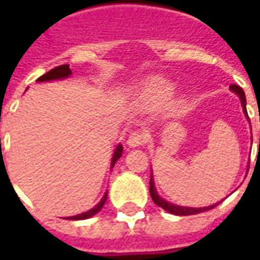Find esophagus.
Instances as JSON below:
<instances>
[{
    "label": "esophagus",
    "mask_w": 260,
    "mask_h": 260,
    "mask_svg": "<svg viewBox=\"0 0 260 260\" xmlns=\"http://www.w3.org/2000/svg\"><path fill=\"white\" fill-rule=\"evenodd\" d=\"M149 140V136L143 130H133L130 136H128V140H127V145L130 147H137V146H143Z\"/></svg>",
    "instance_id": "esophagus-1"
}]
</instances>
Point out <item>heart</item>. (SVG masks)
<instances>
[{"instance_id": "obj_1", "label": "heart", "mask_w": 260, "mask_h": 260, "mask_svg": "<svg viewBox=\"0 0 260 260\" xmlns=\"http://www.w3.org/2000/svg\"><path fill=\"white\" fill-rule=\"evenodd\" d=\"M175 86L171 81L162 76H153L147 79L140 88V100L147 107H162L165 105L174 94Z\"/></svg>"}]
</instances>
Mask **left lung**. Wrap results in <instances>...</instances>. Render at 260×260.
<instances>
[{
  "label": "left lung",
  "mask_w": 260,
  "mask_h": 260,
  "mask_svg": "<svg viewBox=\"0 0 260 260\" xmlns=\"http://www.w3.org/2000/svg\"><path fill=\"white\" fill-rule=\"evenodd\" d=\"M230 88H232V91H235L236 94L240 96V100H242V105H243V111H245V114H247V111H246V96H245V92H243V89H242L239 85H230ZM259 121H260V115H259ZM259 150H260V139H259ZM149 191H150V197H152V200H153V203H155L156 205L162 207L165 211H168V213H171V214H175V215L200 214V213H203V211H208V210L214 208L215 205H217V204L210 205V207H204V208H186V207H179V205H174V204H171V203H166L165 200H162L159 195L156 194V189H155V186H153L152 176H150V188H149Z\"/></svg>",
  "instance_id": "8db88e82"
}]
</instances>
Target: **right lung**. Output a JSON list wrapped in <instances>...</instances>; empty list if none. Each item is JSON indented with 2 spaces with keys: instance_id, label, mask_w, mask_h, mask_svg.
I'll list each match as a JSON object with an SVG mask.
<instances>
[{
  "instance_id": "add662e5",
  "label": "right lung",
  "mask_w": 260,
  "mask_h": 260,
  "mask_svg": "<svg viewBox=\"0 0 260 260\" xmlns=\"http://www.w3.org/2000/svg\"><path fill=\"white\" fill-rule=\"evenodd\" d=\"M72 74V71L69 69V65H60V66H56L53 69H50L47 74L45 75H42L37 81L39 82H43V81H52V79H62V78H68V76ZM123 155V146L118 145L117 146V149H115L114 156H113V166L114 164L120 159V156ZM105 198H107V194L104 195V198L101 200V203H98V205H95L92 210H89V211H86V213H82V214L79 215H74V217H69L71 220H85V218H89V217H92L95 215L101 208H103V205L105 203Z\"/></svg>"
}]
</instances>
